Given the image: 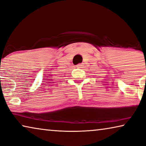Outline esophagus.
<instances>
[{"mask_svg": "<svg viewBox=\"0 0 146 146\" xmlns=\"http://www.w3.org/2000/svg\"><path fill=\"white\" fill-rule=\"evenodd\" d=\"M76 68H82V65L80 64H78V65H77V66H76Z\"/></svg>", "mask_w": 146, "mask_h": 146, "instance_id": "1", "label": "esophagus"}]
</instances>
